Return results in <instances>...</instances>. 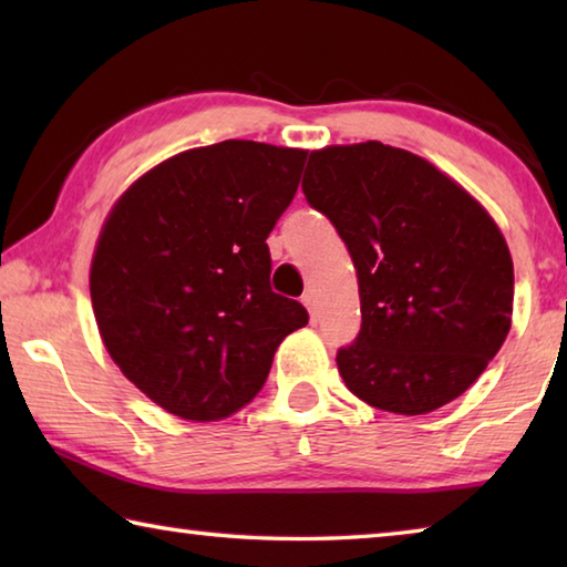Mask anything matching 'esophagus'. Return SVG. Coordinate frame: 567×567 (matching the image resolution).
Segmentation results:
<instances>
[{"label": "esophagus", "mask_w": 567, "mask_h": 567, "mask_svg": "<svg viewBox=\"0 0 567 567\" xmlns=\"http://www.w3.org/2000/svg\"><path fill=\"white\" fill-rule=\"evenodd\" d=\"M318 300H315V295L312 292H305L302 295V305L307 307V310H310V318L315 320V315H318V305H315Z\"/></svg>", "instance_id": "obj_1"}]
</instances>
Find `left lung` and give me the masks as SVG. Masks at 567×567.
Returning a JSON list of instances; mask_svg holds the SVG:
<instances>
[{
	"instance_id": "1",
	"label": "left lung",
	"mask_w": 567,
	"mask_h": 567,
	"mask_svg": "<svg viewBox=\"0 0 567 567\" xmlns=\"http://www.w3.org/2000/svg\"><path fill=\"white\" fill-rule=\"evenodd\" d=\"M302 192L358 270L362 324L338 350L348 390L398 415L463 395L511 332L513 260L495 219L427 159L382 142L310 152Z\"/></svg>"
}]
</instances>
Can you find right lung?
I'll use <instances>...</instances> for the list:
<instances>
[{
  "mask_svg": "<svg viewBox=\"0 0 567 567\" xmlns=\"http://www.w3.org/2000/svg\"><path fill=\"white\" fill-rule=\"evenodd\" d=\"M307 152L225 140L179 152L124 192L92 257L94 318L124 378L182 420L233 415L307 324L272 292L267 235Z\"/></svg>",
  "mask_w": 567,
  "mask_h": 567,
  "instance_id": "obj_1",
  "label": "right lung"
}]
</instances>
